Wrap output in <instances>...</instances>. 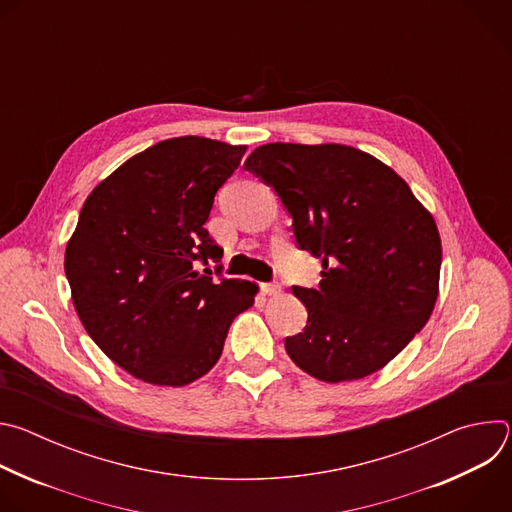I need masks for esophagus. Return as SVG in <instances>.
<instances>
[{
	"label": "esophagus",
	"mask_w": 512,
	"mask_h": 512,
	"mask_svg": "<svg viewBox=\"0 0 512 512\" xmlns=\"http://www.w3.org/2000/svg\"><path fill=\"white\" fill-rule=\"evenodd\" d=\"M261 289H263V294H267V296L281 294V285L279 283H263Z\"/></svg>",
	"instance_id": "1"
}]
</instances>
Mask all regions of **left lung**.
Returning <instances> with one entry per match:
<instances>
[{
    "label": "left lung",
    "mask_w": 512,
    "mask_h": 512,
    "mask_svg": "<svg viewBox=\"0 0 512 512\" xmlns=\"http://www.w3.org/2000/svg\"><path fill=\"white\" fill-rule=\"evenodd\" d=\"M245 168L273 186L300 249L322 259L318 289L294 287L308 310L285 338L289 358L326 383L381 371L427 324L440 291L442 239L407 182L342 143H265Z\"/></svg>",
    "instance_id": "8db88e82"
}]
</instances>
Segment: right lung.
<instances>
[{
  "instance_id": "obj_1",
  "label": "right lung",
  "mask_w": 512,
  "mask_h": 512,
  "mask_svg": "<svg viewBox=\"0 0 512 512\" xmlns=\"http://www.w3.org/2000/svg\"><path fill=\"white\" fill-rule=\"evenodd\" d=\"M245 150L198 135L164 139L83 204L64 253L72 304L95 344L143 383L184 387L204 377L235 316L255 302L257 283L194 269L223 257L204 223Z\"/></svg>"
}]
</instances>
